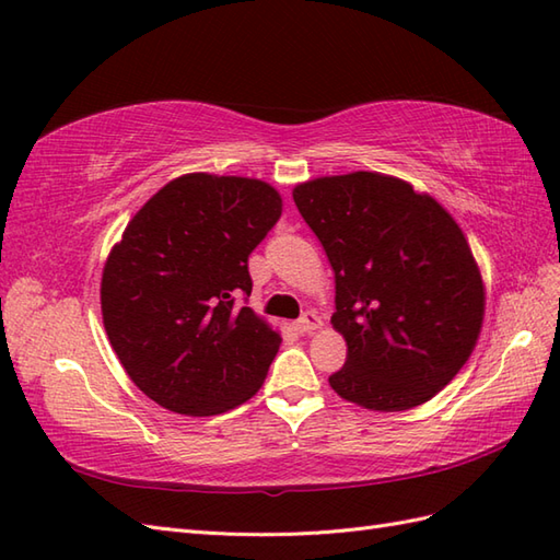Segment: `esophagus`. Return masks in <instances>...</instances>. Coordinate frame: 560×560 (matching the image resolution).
<instances>
[{
    "instance_id": "obj_1",
    "label": "esophagus",
    "mask_w": 560,
    "mask_h": 560,
    "mask_svg": "<svg viewBox=\"0 0 560 560\" xmlns=\"http://www.w3.org/2000/svg\"><path fill=\"white\" fill-rule=\"evenodd\" d=\"M323 327V317H319L317 313H313V311H307L301 319H299V329L303 331V335H311V331H315V329H319Z\"/></svg>"
}]
</instances>
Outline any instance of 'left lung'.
Returning <instances> with one entry per match:
<instances>
[{"label":"left lung","mask_w":560,"mask_h":560,"mask_svg":"<svg viewBox=\"0 0 560 560\" xmlns=\"http://www.w3.org/2000/svg\"><path fill=\"white\" fill-rule=\"evenodd\" d=\"M293 201L335 269L331 325L349 351L331 389L371 411L433 399L469 361L486 311L459 223L411 183L373 171L315 177Z\"/></svg>","instance_id":"obj_1"}]
</instances>
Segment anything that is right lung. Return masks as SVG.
I'll return each mask as SVG.
<instances>
[{
    "label": "right lung",
    "instance_id": "right-lung-1",
    "mask_svg": "<svg viewBox=\"0 0 560 560\" xmlns=\"http://www.w3.org/2000/svg\"><path fill=\"white\" fill-rule=\"evenodd\" d=\"M257 177L187 173L163 185L110 249L101 313L129 380L163 409L217 416L261 387L281 335L237 307L247 257L281 217Z\"/></svg>",
    "mask_w": 560,
    "mask_h": 560
}]
</instances>
